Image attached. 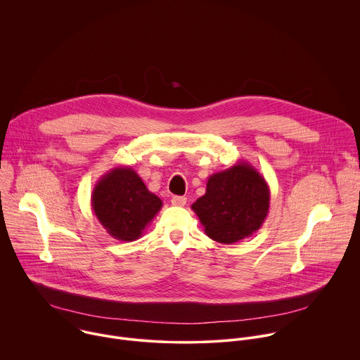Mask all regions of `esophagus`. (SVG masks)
Returning <instances> with one entry per match:
<instances>
[{
	"label": "esophagus",
	"mask_w": 360,
	"mask_h": 360,
	"mask_svg": "<svg viewBox=\"0 0 360 360\" xmlns=\"http://www.w3.org/2000/svg\"><path fill=\"white\" fill-rule=\"evenodd\" d=\"M186 202H187V198L183 197V195H174V197H172V204H173V205L183 207V205H186Z\"/></svg>",
	"instance_id": "34e87169"
}]
</instances>
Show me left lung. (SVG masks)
I'll list each match as a JSON object with an SVG mask.
<instances>
[{"instance_id": "8db88e82", "label": "left lung", "mask_w": 360, "mask_h": 360, "mask_svg": "<svg viewBox=\"0 0 360 360\" xmlns=\"http://www.w3.org/2000/svg\"><path fill=\"white\" fill-rule=\"evenodd\" d=\"M270 190L264 177L249 163L238 162L207 180L205 194L191 210L215 242L231 245L249 238L264 222Z\"/></svg>"}]
</instances>
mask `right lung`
<instances>
[{
	"label": "right lung",
	"mask_w": 360,
	"mask_h": 360,
	"mask_svg": "<svg viewBox=\"0 0 360 360\" xmlns=\"http://www.w3.org/2000/svg\"><path fill=\"white\" fill-rule=\"evenodd\" d=\"M162 205V200L129 166L107 172L91 194V207L100 224L114 239L124 242L141 238Z\"/></svg>",
	"instance_id": "obj_1"
}]
</instances>
